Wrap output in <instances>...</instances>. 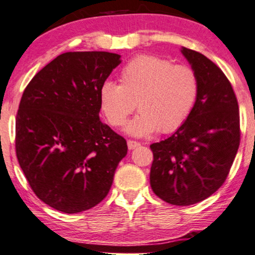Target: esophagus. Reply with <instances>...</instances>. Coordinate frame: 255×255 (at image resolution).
I'll return each instance as SVG.
<instances>
[{
  "instance_id": "1",
  "label": "esophagus",
  "mask_w": 255,
  "mask_h": 255,
  "mask_svg": "<svg viewBox=\"0 0 255 255\" xmlns=\"http://www.w3.org/2000/svg\"><path fill=\"white\" fill-rule=\"evenodd\" d=\"M140 146V143L139 141H135V140H132V139H128V147L130 148V150H133V148Z\"/></svg>"
}]
</instances>
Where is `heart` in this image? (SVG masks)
Returning a JSON list of instances; mask_svg holds the SVG:
<instances>
[{
	"label": "heart",
	"instance_id": "obj_1",
	"mask_svg": "<svg viewBox=\"0 0 255 255\" xmlns=\"http://www.w3.org/2000/svg\"><path fill=\"white\" fill-rule=\"evenodd\" d=\"M120 81L121 84L107 81L102 85V109L109 123L120 128L137 104L140 114L128 127L133 135L176 131L192 110L199 88L196 72L190 67L174 65L153 55L128 61L122 69Z\"/></svg>",
	"mask_w": 255,
	"mask_h": 255
}]
</instances>
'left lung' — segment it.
Returning a JSON list of instances; mask_svg holds the SVG:
<instances>
[{"mask_svg": "<svg viewBox=\"0 0 255 255\" xmlns=\"http://www.w3.org/2000/svg\"><path fill=\"white\" fill-rule=\"evenodd\" d=\"M181 52L197 75L198 96L184 124L150 145V184L161 200L188 206L212 196L226 180L240 144V116L223 70L200 52Z\"/></svg>", "mask_w": 255, "mask_h": 255, "instance_id": "left-lung-1", "label": "left lung"}]
</instances>
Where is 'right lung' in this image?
Here are the masks:
<instances>
[{"label": "right lung", "mask_w": 255, "mask_h": 255, "mask_svg": "<svg viewBox=\"0 0 255 255\" xmlns=\"http://www.w3.org/2000/svg\"><path fill=\"white\" fill-rule=\"evenodd\" d=\"M121 56L65 52L34 76L16 115V156L34 193L64 213L108 196L127 140L99 120V91Z\"/></svg>", "instance_id": "obj_1"}]
</instances>
